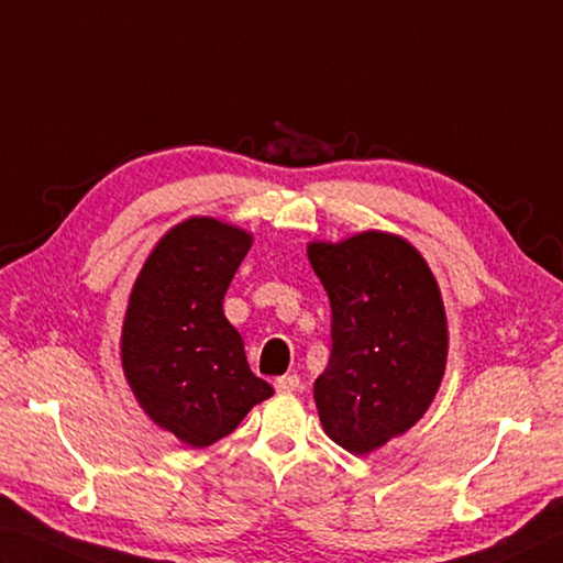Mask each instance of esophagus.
Returning a JSON list of instances; mask_svg holds the SVG:
<instances>
[{
  "mask_svg": "<svg viewBox=\"0 0 563 563\" xmlns=\"http://www.w3.org/2000/svg\"><path fill=\"white\" fill-rule=\"evenodd\" d=\"M275 390L278 393H295V390H300V378L297 376H280V378H275Z\"/></svg>",
  "mask_w": 563,
  "mask_h": 563,
  "instance_id": "esophagus-1",
  "label": "esophagus"
}]
</instances>
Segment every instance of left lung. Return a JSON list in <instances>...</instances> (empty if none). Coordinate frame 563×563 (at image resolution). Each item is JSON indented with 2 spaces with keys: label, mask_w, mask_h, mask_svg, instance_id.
Listing matches in <instances>:
<instances>
[{
  "label": "left lung",
  "mask_w": 563,
  "mask_h": 563,
  "mask_svg": "<svg viewBox=\"0 0 563 563\" xmlns=\"http://www.w3.org/2000/svg\"><path fill=\"white\" fill-rule=\"evenodd\" d=\"M332 305V356L314 380L324 432L371 454L422 420L444 378L449 329L442 292L412 244L363 231L307 246Z\"/></svg>",
  "instance_id": "left-lung-1"
}]
</instances>
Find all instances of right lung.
Here are the masks:
<instances>
[{"mask_svg":"<svg viewBox=\"0 0 563 563\" xmlns=\"http://www.w3.org/2000/svg\"><path fill=\"white\" fill-rule=\"evenodd\" d=\"M244 229L190 217L143 263L121 327V366L153 422L205 449L234 432L271 385L253 376L222 302L251 249Z\"/></svg>","mask_w":563,"mask_h":563,"instance_id":"obj_1","label":"right lung"}]
</instances>
